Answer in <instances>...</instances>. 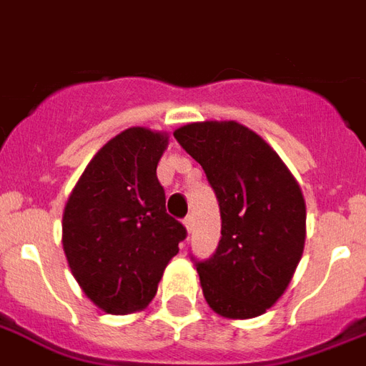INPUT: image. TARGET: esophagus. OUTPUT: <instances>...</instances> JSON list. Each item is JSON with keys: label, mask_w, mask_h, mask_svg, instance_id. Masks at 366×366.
Instances as JSON below:
<instances>
[{"label": "esophagus", "mask_w": 366, "mask_h": 366, "mask_svg": "<svg viewBox=\"0 0 366 366\" xmlns=\"http://www.w3.org/2000/svg\"><path fill=\"white\" fill-rule=\"evenodd\" d=\"M183 224H185L187 232H191V229H193V216L189 214V216H187V218L183 219Z\"/></svg>", "instance_id": "1"}]
</instances>
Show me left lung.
Returning <instances> with one entry per match:
<instances>
[{
    "instance_id": "left-lung-1",
    "label": "left lung",
    "mask_w": 366,
    "mask_h": 366,
    "mask_svg": "<svg viewBox=\"0 0 366 366\" xmlns=\"http://www.w3.org/2000/svg\"><path fill=\"white\" fill-rule=\"evenodd\" d=\"M173 137L202 166L222 214L218 249L197 262L206 303L224 318L260 317L303 257L301 187L276 150L237 121L189 123Z\"/></svg>"
}]
</instances>
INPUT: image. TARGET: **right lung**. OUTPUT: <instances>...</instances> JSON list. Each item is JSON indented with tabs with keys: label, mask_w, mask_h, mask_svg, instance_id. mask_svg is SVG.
<instances>
[{
	"label": "right lung",
	"mask_w": 366,
	"mask_h": 366,
	"mask_svg": "<svg viewBox=\"0 0 366 366\" xmlns=\"http://www.w3.org/2000/svg\"><path fill=\"white\" fill-rule=\"evenodd\" d=\"M167 133L131 127L96 152L63 210V251L84 295L109 315L147 309L187 229L166 212L156 167Z\"/></svg>",
	"instance_id": "obj_1"
}]
</instances>
